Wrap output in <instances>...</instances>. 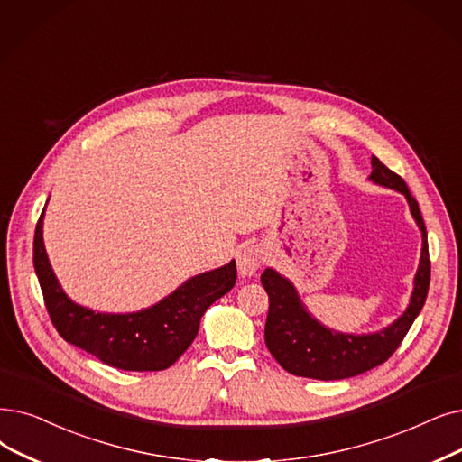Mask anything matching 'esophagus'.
I'll list each match as a JSON object with an SVG mask.
<instances>
[{
    "label": "esophagus",
    "mask_w": 462,
    "mask_h": 462,
    "mask_svg": "<svg viewBox=\"0 0 462 462\" xmlns=\"http://www.w3.org/2000/svg\"><path fill=\"white\" fill-rule=\"evenodd\" d=\"M263 251L256 245H249L245 247L237 256V272L242 277H251L256 273V270L263 264Z\"/></svg>",
    "instance_id": "34e87169"
}]
</instances>
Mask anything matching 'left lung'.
Wrapping results in <instances>:
<instances>
[{"instance_id": "8db88e82", "label": "left lung", "mask_w": 462, "mask_h": 462, "mask_svg": "<svg viewBox=\"0 0 462 462\" xmlns=\"http://www.w3.org/2000/svg\"><path fill=\"white\" fill-rule=\"evenodd\" d=\"M370 181L402 192L410 204L411 217L423 236L419 268L413 277V291L406 311L394 323L372 334H346L325 327L308 311L294 285L279 272L266 268L260 275L270 298L264 337L270 353L289 374L320 381L346 379L365 374L398 349L415 317L423 310L430 285V260L427 228L415 198L410 194L404 179L391 171L379 158L372 156Z\"/></svg>"}]
</instances>
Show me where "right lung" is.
<instances>
[{"instance_id":"right-lung-1","label":"right lung","mask_w":462,"mask_h":462,"mask_svg":"<svg viewBox=\"0 0 462 462\" xmlns=\"http://www.w3.org/2000/svg\"><path fill=\"white\" fill-rule=\"evenodd\" d=\"M43 217L33 236V266L52 325L66 342L107 366L158 372L181 356L199 328L206 310L236 283V260L198 273L154 306L132 313H102L79 306L60 287L43 244Z\"/></svg>"}]
</instances>
